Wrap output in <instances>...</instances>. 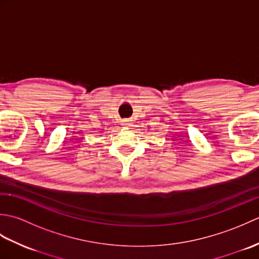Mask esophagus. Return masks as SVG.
Instances as JSON below:
<instances>
[{
	"mask_svg": "<svg viewBox=\"0 0 259 259\" xmlns=\"http://www.w3.org/2000/svg\"><path fill=\"white\" fill-rule=\"evenodd\" d=\"M122 124H123V125H128V124H129V121H128V120H123Z\"/></svg>",
	"mask_w": 259,
	"mask_h": 259,
	"instance_id": "obj_1",
	"label": "esophagus"
}]
</instances>
